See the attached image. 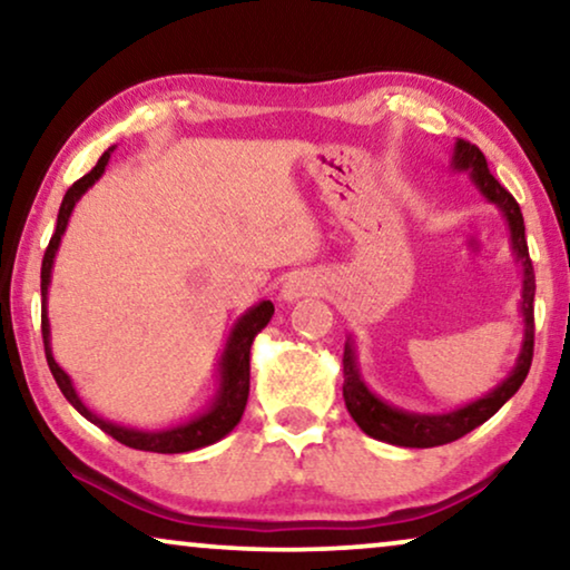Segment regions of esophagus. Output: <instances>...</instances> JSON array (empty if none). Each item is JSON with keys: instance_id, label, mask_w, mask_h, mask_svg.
I'll return each instance as SVG.
<instances>
[{"instance_id": "obj_1", "label": "esophagus", "mask_w": 570, "mask_h": 570, "mask_svg": "<svg viewBox=\"0 0 570 570\" xmlns=\"http://www.w3.org/2000/svg\"><path fill=\"white\" fill-rule=\"evenodd\" d=\"M318 291H322V279L311 275V272H295V275L285 279L283 291H279V298L285 303H293V301L306 298V295H316Z\"/></svg>"}]
</instances>
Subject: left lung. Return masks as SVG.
I'll list each match as a JSON object with an SVG mask.
<instances>
[{
    "mask_svg": "<svg viewBox=\"0 0 570 570\" xmlns=\"http://www.w3.org/2000/svg\"><path fill=\"white\" fill-rule=\"evenodd\" d=\"M451 170L454 174H466L474 189L482 194V199L490 202L509 228L511 240V254L519 264L521 272V298H519V314L524 322V337H521V350L517 363L509 376H505L495 389H490L488 394H482L480 400H472L454 407L449 412H410L402 407H394L386 400L373 392L365 384L361 363H357V350L353 334H347L345 342V355H342V373H345V384H342V396H345L347 412L353 415L357 428L371 439L392 443V446L404 449H433L443 446L462 439L474 428L485 423L519 392V386L524 384L529 365H532V350H534V269L529 262V248L524 236V217L517 199L495 181V176L490 174L485 155L478 147L456 139L454 153H451Z\"/></svg>",
    "mask_w": 570,
    "mask_h": 570,
    "instance_id": "obj_1",
    "label": "left lung"
}]
</instances>
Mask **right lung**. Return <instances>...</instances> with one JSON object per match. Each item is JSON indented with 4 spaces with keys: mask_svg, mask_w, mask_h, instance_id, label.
<instances>
[{
    "mask_svg": "<svg viewBox=\"0 0 570 570\" xmlns=\"http://www.w3.org/2000/svg\"><path fill=\"white\" fill-rule=\"evenodd\" d=\"M116 147H108V150L100 155L96 168L90 174H85L80 181L69 186L65 199H61L59 215H57V230L49 240V248L43 254L41 264V332H43V347H46V361H49V368L53 373V381L61 389V394L67 396V402L80 412L85 420H90L92 425H98L100 431L111 435L124 446L139 449V451H155V454H186V451L205 449L209 443H217L225 439L233 428L240 423V415L246 410L248 400V376H252V345L264 326L269 324L272 314H275V306L272 301H259L252 306L246 314L236 318V324L230 326L228 340H225V347L220 353V361H217V373H215V394L213 400L207 402V407L191 415L184 423L168 425V428H131L114 423V420L100 417L96 410H90L88 404L82 402V396L77 394V389L69 379V373L61 368V365L53 361L51 353V324H49V285H51V269L53 259H57L61 236H65L69 217H72V209L77 202L82 199V194L92 189L100 176L106 174L108 160H111V153Z\"/></svg>",
    "mask_w": 570,
    "mask_h": 570,
    "instance_id": "1",
    "label": "right lung"
}]
</instances>
